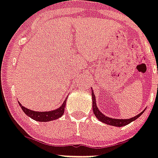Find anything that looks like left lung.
Wrapping results in <instances>:
<instances>
[{"mask_svg":"<svg viewBox=\"0 0 158 158\" xmlns=\"http://www.w3.org/2000/svg\"><path fill=\"white\" fill-rule=\"evenodd\" d=\"M92 109H93V113H94L95 116L97 117L98 120H100L102 123H105L108 124L110 126H114V127H123V126L127 125V124L131 123V122L135 121V119H137L140 115L143 113V111H142L140 114H139L136 116L133 117L131 118L128 119H118V118H109V117L104 115L102 113L98 110L97 106V103H96V98H95V95L93 91L92 90Z\"/></svg>","mask_w":158,"mask_h":158,"instance_id":"obj_1","label":"left lung"}]
</instances>
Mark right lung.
Masks as SVG:
<instances>
[{
	"mask_svg": "<svg viewBox=\"0 0 158 158\" xmlns=\"http://www.w3.org/2000/svg\"><path fill=\"white\" fill-rule=\"evenodd\" d=\"M67 98L64 101L60 107L57 110H52V111H45V112H37V111H34V110H29L27 109L26 107L23 106L21 104L19 103V106L22 108V110H23V112L26 114L31 118L32 119L38 122H49L55 120V119L59 118L60 117H61L64 114V110H65V106H66V101Z\"/></svg>",
	"mask_w": 158,
	"mask_h": 158,
	"instance_id": "add662e5",
	"label": "right lung"
}]
</instances>
